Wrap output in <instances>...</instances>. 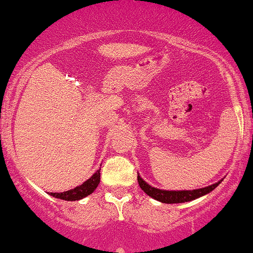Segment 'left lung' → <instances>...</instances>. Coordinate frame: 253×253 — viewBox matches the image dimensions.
Instances as JSON below:
<instances>
[{
  "mask_svg": "<svg viewBox=\"0 0 253 253\" xmlns=\"http://www.w3.org/2000/svg\"><path fill=\"white\" fill-rule=\"evenodd\" d=\"M137 181L138 184H140L141 189L146 193V194L149 195L153 199L158 200L160 203L164 204H178V203H186L191 202V200L197 199V198L203 197V195L208 194L211 191H213L221 181L216 182V183L211 184V186L204 187V188L199 189H193V191H164V189L154 188V187L149 186L146 181H143L141 178V176L137 173Z\"/></svg>",
  "mask_w": 253,
  "mask_h": 253,
  "instance_id": "8db88e82",
  "label": "left lung"
}]
</instances>
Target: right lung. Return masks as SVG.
<instances>
[{
  "mask_svg": "<svg viewBox=\"0 0 253 253\" xmlns=\"http://www.w3.org/2000/svg\"><path fill=\"white\" fill-rule=\"evenodd\" d=\"M100 183V169L91 176L90 178H88L84 183L81 186H77L76 188L70 189V191L62 192V193H48L51 197L58 198V199L67 200V202H75V200L83 199V198L88 197L89 194H91L96 187Z\"/></svg>",
  "mask_w": 253,
  "mask_h": 253,
  "instance_id": "right-lung-1",
  "label": "right lung"
}]
</instances>
